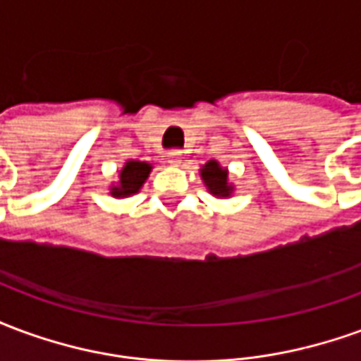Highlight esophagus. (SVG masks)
<instances>
[{
	"instance_id": "obj_1",
	"label": "esophagus",
	"mask_w": 361,
	"mask_h": 361,
	"mask_svg": "<svg viewBox=\"0 0 361 361\" xmlns=\"http://www.w3.org/2000/svg\"><path fill=\"white\" fill-rule=\"evenodd\" d=\"M168 162H170V164H173V166H178L181 162V152L180 150H170V152H168Z\"/></svg>"
}]
</instances>
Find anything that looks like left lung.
Listing matches in <instances>:
<instances>
[{
  "label": "left lung",
  "mask_w": 361,
  "mask_h": 361,
  "mask_svg": "<svg viewBox=\"0 0 361 361\" xmlns=\"http://www.w3.org/2000/svg\"><path fill=\"white\" fill-rule=\"evenodd\" d=\"M201 176L212 195L228 197L232 193V185H228V172L224 168H220L219 162L214 160L207 162L201 170Z\"/></svg>",
  "instance_id": "left-lung-1"
}]
</instances>
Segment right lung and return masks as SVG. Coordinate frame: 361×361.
Here are the masks:
<instances>
[{
	"instance_id": "obj_1",
	"label": "right lung",
	"mask_w": 361,
	"mask_h": 361,
	"mask_svg": "<svg viewBox=\"0 0 361 361\" xmlns=\"http://www.w3.org/2000/svg\"><path fill=\"white\" fill-rule=\"evenodd\" d=\"M150 168L152 166L147 162H139V160H129L123 166V170L119 173V185L111 189V195L114 197H127L137 193L145 180L149 178Z\"/></svg>"
}]
</instances>
